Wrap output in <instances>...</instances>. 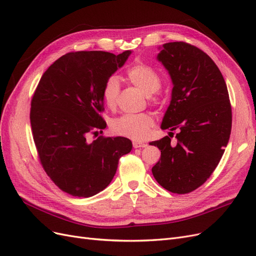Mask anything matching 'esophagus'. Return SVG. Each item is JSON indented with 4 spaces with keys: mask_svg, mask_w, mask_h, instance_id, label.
<instances>
[{
    "mask_svg": "<svg viewBox=\"0 0 256 256\" xmlns=\"http://www.w3.org/2000/svg\"><path fill=\"white\" fill-rule=\"evenodd\" d=\"M132 145H134V148H141V147H145V146H146V144H145V143H142V142H136V141H134V142L132 143Z\"/></svg>",
    "mask_w": 256,
    "mask_h": 256,
    "instance_id": "1",
    "label": "esophagus"
}]
</instances>
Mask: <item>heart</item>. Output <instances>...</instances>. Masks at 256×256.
I'll list each match as a JSON object with an SVG mask.
<instances>
[{"mask_svg": "<svg viewBox=\"0 0 256 256\" xmlns=\"http://www.w3.org/2000/svg\"><path fill=\"white\" fill-rule=\"evenodd\" d=\"M127 78L134 86L142 90L146 96H150L161 86L159 74L150 66L136 64L127 70ZM120 92V81L116 76L108 79L102 90L104 100L108 106L113 108ZM154 126V118L150 114H125L113 120L111 129L115 134L142 141L148 136Z\"/></svg>", "mask_w": 256, "mask_h": 256, "instance_id": "b5f03b06", "label": "heart"}]
</instances>
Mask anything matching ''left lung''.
<instances>
[{"label": "left lung", "instance_id": "1", "mask_svg": "<svg viewBox=\"0 0 256 256\" xmlns=\"http://www.w3.org/2000/svg\"><path fill=\"white\" fill-rule=\"evenodd\" d=\"M159 49L157 60L173 83L161 129L178 134L175 146L168 136L150 143L161 150L152 172L164 189L184 194L202 186L220 162L230 140L232 108L223 76L205 52L182 42Z\"/></svg>", "mask_w": 256, "mask_h": 256}]
</instances>
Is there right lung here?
<instances>
[{
  "mask_svg": "<svg viewBox=\"0 0 256 256\" xmlns=\"http://www.w3.org/2000/svg\"><path fill=\"white\" fill-rule=\"evenodd\" d=\"M130 50L115 56L78 51L60 56L44 72L30 104V126L40 164L68 194L90 198L106 188L118 160L132 150L127 138L88 142L106 124L102 90L108 79L126 63Z\"/></svg>",
  "mask_w": 256,
  "mask_h": 256,
  "instance_id": "right-lung-1",
  "label": "right lung"
}]
</instances>
